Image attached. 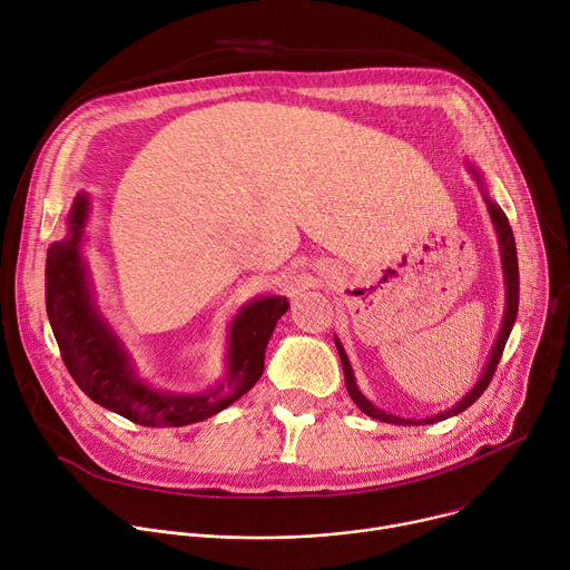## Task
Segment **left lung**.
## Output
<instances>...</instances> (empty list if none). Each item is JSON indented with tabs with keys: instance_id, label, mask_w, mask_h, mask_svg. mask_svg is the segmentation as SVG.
I'll list each match as a JSON object with an SVG mask.
<instances>
[{
	"instance_id": "left-lung-1",
	"label": "left lung",
	"mask_w": 570,
	"mask_h": 570,
	"mask_svg": "<svg viewBox=\"0 0 570 570\" xmlns=\"http://www.w3.org/2000/svg\"><path fill=\"white\" fill-rule=\"evenodd\" d=\"M469 171L473 174V178L478 180L480 185V191L484 196V203H487V209H490V216H492V223H494V229L499 234V246H501V259H503V275H505V315H503V324H501V332H499V338L492 347V354H490V361H487L484 365V372L480 374L478 383L453 405V409L444 411V413H438L435 417H429V420H403V417H396L392 413H385L381 409H376V405L358 390L356 385V379H354V372H352V365H350V358L341 345V341L336 338V347H338V354H341V363H343V372H345V385H347V392L352 396V401L358 405V409L370 415L372 420H379V422H387V424H433V422H442V420H449L462 411H466L469 405L487 390V385L492 383L494 379V372L499 367V361L503 356V350H505V343L510 338V332L514 327V320H517V311H519V262H517V243H514V234H512V227H510V220L505 216V212L490 200V196H487L484 191V185H482V178L478 176V171L473 167H469Z\"/></svg>"
}]
</instances>
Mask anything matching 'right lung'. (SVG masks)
<instances>
[{"label":"right lung","instance_id":"add662e5","mask_svg":"<svg viewBox=\"0 0 570 570\" xmlns=\"http://www.w3.org/2000/svg\"><path fill=\"white\" fill-rule=\"evenodd\" d=\"M90 200L78 194L67 216L69 236L47 250V313L65 367L76 385L104 409L141 426H187L203 422L246 394L264 374L266 345L286 297H259L243 306L229 327L227 374L203 394L161 392L144 383L110 324L97 311L80 240Z\"/></svg>","mask_w":570,"mask_h":570}]
</instances>
